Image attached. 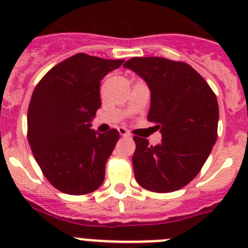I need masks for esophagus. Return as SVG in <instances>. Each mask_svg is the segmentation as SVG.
<instances>
[{
  "instance_id": "34e87169",
  "label": "esophagus",
  "mask_w": 248,
  "mask_h": 248,
  "mask_svg": "<svg viewBox=\"0 0 248 248\" xmlns=\"http://www.w3.org/2000/svg\"><path fill=\"white\" fill-rule=\"evenodd\" d=\"M118 131H119V134L122 135V137H130V133H129L125 128H123V126L118 128Z\"/></svg>"
}]
</instances>
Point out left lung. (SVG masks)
Returning a JSON list of instances; mask_svg holds the SVG:
<instances>
[{
	"label": "left lung",
	"mask_w": 248,
	"mask_h": 248,
	"mask_svg": "<svg viewBox=\"0 0 248 248\" xmlns=\"http://www.w3.org/2000/svg\"><path fill=\"white\" fill-rule=\"evenodd\" d=\"M139 74L151 92L148 120L161 133L149 145L134 137L135 180L154 192L180 190L200 172L217 139V98L191 65L161 57H135L124 64Z\"/></svg>",
	"instance_id": "1"
}]
</instances>
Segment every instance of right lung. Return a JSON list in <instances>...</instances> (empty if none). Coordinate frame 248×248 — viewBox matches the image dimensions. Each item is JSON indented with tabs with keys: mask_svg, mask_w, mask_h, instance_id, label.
I'll list each match as a JSON object with an SVG mask.
<instances>
[{
	"mask_svg": "<svg viewBox=\"0 0 248 248\" xmlns=\"http://www.w3.org/2000/svg\"><path fill=\"white\" fill-rule=\"evenodd\" d=\"M124 59L78 53L54 65L34 88L27 113V137L48 181L69 195L93 192L104 181L105 163L119 139L91 129L100 108V80Z\"/></svg>",
	"mask_w": 248,
	"mask_h": 248,
	"instance_id": "right-lung-1",
	"label": "right lung"
}]
</instances>
